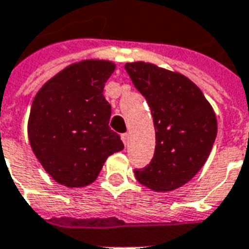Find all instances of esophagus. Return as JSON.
I'll return each mask as SVG.
<instances>
[{
  "instance_id": "34e87169",
  "label": "esophagus",
  "mask_w": 249,
  "mask_h": 249,
  "mask_svg": "<svg viewBox=\"0 0 249 249\" xmlns=\"http://www.w3.org/2000/svg\"><path fill=\"white\" fill-rule=\"evenodd\" d=\"M121 140H123V142H124L125 146H126V145H128V142H129V134L128 133L121 134Z\"/></svg>"
}]
</instances>
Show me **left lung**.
Listing matches in <instances>:
<instances>
[{"mask_svg": "<svg viewBox=\"0 0 249 249\" xmlns=\"http://www.w3.org/2000/svg\"><path fill=\"white\" fill-rule=\"evenodd\" d=\"M153 116L156 149L148 166L136 169L141 185L157 193L181 187L202 169L213 149L218 123L203 92L179 72L156 64H125Z\"/></svg>", "mask_w": 249, "mask_h": 249, "instance_id": "left-lung-1", "label": "left lung"}]
</instances>
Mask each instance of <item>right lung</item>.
I'll list each match as a JSON object with an SVG mask.
<instances>
[{
	"mask_svg": "<svg viewBox=\"0 0 249 249\" xmlns=\"http://www.w3.org/2000/svg\"><path fill=\"white\" fill-rule=\"evenodd\" d=\"M115 68L97 59L73 63L45 83L33 100L27 124L31 149L60 185H89L107 158L124 149L108 125L112 109L103 95Z\"/></svg>",
	"mask_w": 249,
	"mask_h": 249,
	"instance_id": "obj_1",
	"label": "right lung"
}]
</instances>
